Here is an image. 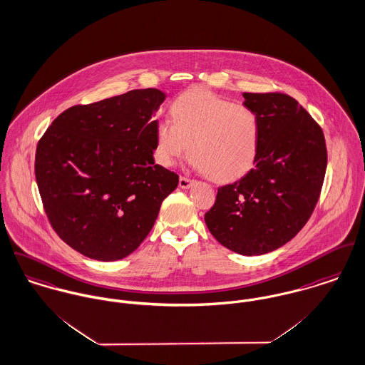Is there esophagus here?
Instances as JSON below:
<instances>
[{
    "label": "esophagus",
    "instance_id": "34e87169",
    "mask_svg": "<svg viewBox=\"0 0 365 365\" xmlns=\"http://www.w3.org/2000/svg\"><path fill=\"white\" fill-rule=\"evenodd\" d=\"M192 184H194V181H192V180H190V178H187V177H180V181H178L180 188H182V190H188Z\"/></svg>",
    "mask_w": 365,
    "mask_h": 365
}]
</instances>
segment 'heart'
<instances>
[{"label": "heart", "mask_w": 365, "mask_h": 365, "mask_svg": "<svg viewBox=\"0 0 365 365\" xmlns=\"http://www.w3.org/2000/svg\"><path fill=\"white\" fill-rule=\"evenodd\" d=\"M173 121L156 124V159L171 167L188 149L191 165L216 182L244 177L257 160L261 140L258 114L207 91L174 100Z\"/></svg>", "instance_id": "obj_1"}]
</instances>
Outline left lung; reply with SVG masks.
<instances>
[{"label": "left lung", "instance_id": "obj_1", "mask_svg": "<svg viewBox=\"0 0 365 365\" xmlns=\"http://www.w3.org/2000/svg\"><path fill=\"white\" fill-rule=\"evenodd\" d=\"M261 123L254 168L220 187L205 215L212 235L241 255L257 257L289 242L318 202L328 155L321 127L283 93H242Z\"/></svg>", "mask_w": 365, "mask_h": 365}]
</instances>
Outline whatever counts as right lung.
<instances>
[{
  "instance_id": "1",
  "label": "right lung",
  "mask_w": 365,
  "mask_h": 365,
  "mask_svg": "<svg viewBox=\"0 0 365 365\" xmlns=\"http://www.w3.org/2000/svg\"><path fill=\"white\" fill-rule=\"evenodd\" d=\"M165 99L149 88L73 106L38 140L34 174L48 220L91 259L133 254L178 185V175L153 158V114Z\"/></svg>"
}]
</instances>
